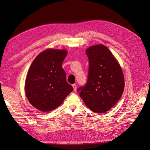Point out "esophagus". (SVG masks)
I'll return each mask as SVG.
<instances>
[{"label": "esophagus", "mask_w": 150, "mask_h": 150, "mask_svg": "<svg viewBox=\"0 0 150 150\" xmlns=\"http://www.w3.org/2000/svg\"><path fill=\"white\" fill-rule=\"evenodd\" d=\"M72 86L73 88V91H76V90H77V86H76V84H73Z\"/></svg>", "instance_id": "esophagus-1"}]
</instances>
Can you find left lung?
I'll return each instance as SVG.
<instances>
[{"mask_svg":"<svg viewBox=\"0 0 150 150\" xmlns=\"http://www.w3.org/2000/svg\"><path fill=\"white\" fill-rule=\"evenodd\" d=\"M89 60L86 84L77 91L86 106L95 113H105L119 100L123 93V73L106 46H93L86 51Z\"/></svg>","mask_w":150,"mask_h":150,"instance_id":"8db88e82","label":"left lung"}]
</instances>
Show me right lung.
Returning <instances> with one entry per match:
<instances>
[{"instance_id": "1", "label": "right lung", "mask_w": 150, "mask_h": 150, "mask_svg": "<svg viewBox=\"0 0 150 150\" xmlns=\"http://www.w3.org/2000/svg\"><path fill=\"white\" fill-rule=\"evenodd\" d=\"M66 55L64 50L47 49L35 59L28 70L25 93L31 104L40 111L55 109L73 90L62 67Z\"/></svg>"}]
</instances>
